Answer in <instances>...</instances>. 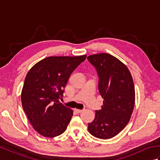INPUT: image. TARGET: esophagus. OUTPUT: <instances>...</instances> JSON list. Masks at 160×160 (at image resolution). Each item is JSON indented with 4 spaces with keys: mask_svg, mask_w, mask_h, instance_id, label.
<instances>
[{
    "mask_svg": "<svg viewBox=\"0 0 160 160\" xmlns=\"http://www.w3.org/2000/svg\"><path fill=\"white\" fill-rule=\"evenodd\" d=\"M75 111H76L77 113H81L82 111H84V109H78V108H75Z\"/></svg>",
    "mask_w": 160,
    "mask_h": 160,
    "instance_id": "34e87169",
    "label": "esophagus"
}]
</instances>
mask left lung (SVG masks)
<instances>
[{
	"label": "left lung",
	"instance_id": "8db88e82",
	"mask_svg": "<svg viewBox=\"0 0 160 160\" xmlns=\"http://www.w3.org/2000/svg\"><path fill=\"white\" fill-rule=\"evenodd\" d=\"M87 59L97 71L98 89L104 99L88 130L94 137L107 140L117 135L130 120L135 100L133 80L127 67L113 56L101 53Z\"/></svg>",
	"mask_w": 160,
	"mask_h": 160
}]
</instances>
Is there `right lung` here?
I'll return each instance as SVG.
<instances>
[{"instance_id": "right-lung-1", "label": "right lung", "mask_w": 160, "mask_h": 160, "mask_svg": "<svg viewBox=\"0 0 160 160\" xmlns=\"http://www.w3.org/2000/svg\"><path fill=\"white\" fill-rule=\"evenodd\" d=\"M79 56H49L39 61L25 77L21 92L24 111L34 130L46 138L65 131L73 111L60 102L67 81L86 59Z\"/></svg>"}]
</instances>
